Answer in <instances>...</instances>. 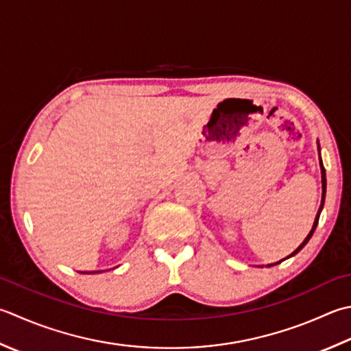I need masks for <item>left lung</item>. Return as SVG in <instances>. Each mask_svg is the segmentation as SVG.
<instances>
[{
    "mask_svg": "<svg viewBox=\"0 0 351 351\" xmlns=\"http://www.w3.org/2000/svg\"><path fill=\"white\" fill-rule=\"evenodd\" d=\"M319 162H321V158H319ZM321 166V178H322V204H324V199H326V169H324V166H322V162L319 164ZM322 204H321V207H319V210H318V215H317V219H315V222H313V226H312V230H311V232H308L307 234V237L304 239V242L301 243L297 250H295L289 257H292V256H295V254H297L298 251H301L304 248V245L308 242V240H311V237H312V234H313V231H315V228H317V225H318V221H319V213H321V210H322ZM287 257V258H289ZM281 262H283V260H281Z\"/></svg>",
    "mask_w": 351,
    "mask_h": 351,
    "instance_id": "1",
    "label": "left lung"
}]
</instances>
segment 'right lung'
<instances>
[{"label": "right lung", "instance_id": "1", "mask_svg": "<svg viewBox=\"0 0 351 351\" xmlns=\"http://www.w3.org/2000/svg\"><path fill=\"white\" fill-rule=\"evenodd\" d=\"M97 272H100V271H95V272H93V274H97ZM82 274H91V272H82Z\"/></svg>", "mask_w": 351, "mask_h": 351}]
</instances>
